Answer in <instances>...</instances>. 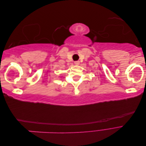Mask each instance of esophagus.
<instances>
[{
  "label": "esophagus",
  "instance_id": "obj_1",
  "mask_svg": "<svg viewBox=\"0 0 146 146\" xmlns=\"http://www.w3.org/2000/svg\"><path fill=\"white\" fill-rule=\"evenodd\" d=\"M74 63H75V64H76V65H79V64H80V61H75Z\"/></svg>",
  "mask_w": 146,
  "mask_h": 146
}]
</instances>
